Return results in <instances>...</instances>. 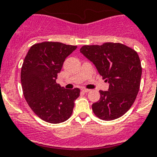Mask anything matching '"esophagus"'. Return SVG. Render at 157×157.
I'll use <instances>...</instances> for the list:
<instances>
[{"mask_svg": "<svg viewBox=\"0 0 157 157\" xmlns=\"http://www.w3.org/2000/svg\"><path fill=\"white\" fill-rule=\"evenodd\" d=\"M82 91L84 93H88V92H90V90H88V89H82Z\"/></svg>", "mask_w": 157, "mask_h": 157, "instance_id": "esophagus-1", "label": "esophagus"}]
</instances>
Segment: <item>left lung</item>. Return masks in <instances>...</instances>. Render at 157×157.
<instances>
[{
	"instance_id": "left-lung-1",
	"label": "left lung",
	"mask_w": 157,
	"mask_h": 157,
	"mask_svg": "<svg viewBox=\"0 0 157 157\" xmlns=\"http://www.w3.org/2000/svg\"><path fill=\"white\" fill-rule=\"evenodd\" d=\"M80 51L109 84L108 91L100 90V99L92 105L94 114L105 121L120 118L132 107L140 90L142 67L137 52L119 43L85 45Z\"/></svg>"
}]
</instances>
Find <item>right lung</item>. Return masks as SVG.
Returning a JSON list of instances; mask_svg holds the SVG:
<instances>
[{"label":"right lung","instance_id":"add662e5","mask_svg":"<svg viewBox=\"0 0 157 157\" xmlns=\"http://www.w3.org/2000/svg\"><path fill=\"white\" fill-rule=\"evenodd\" d=\"M76 46L58 42L35 43L28 51L21 70V82L28 105L38 117L50 123L67 120L80 90H67L56 83L67 56Z\"/></svg>","mask_w":157,"mask_h":157}]
</instances>
